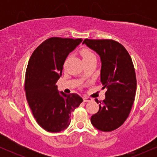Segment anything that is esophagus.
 Instances as JSON below:
<instances>
[{
    "instance_id": "1",
    "label": "esophagus",
    "mask_w": 157,
    "mask_h": 157,
    "mask_svg": "<svg viewBox=\"0 0 157 157\" xmlns=\"http://www.w3.org/2000/svg\"><path fill=\"white\" fill-rule=\"evenodd\" d=\"M82 99H83L84 102H89V101H91V100H92V99L90 98V97H86V96H84L83 97H82Z\"/></svg>"
}]
</instances>
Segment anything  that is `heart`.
<instances>
[{"instance_id":"obj_1","label":"heart","mask_w":157,"mask_h":157,"mask_svg":"<svg viewBox=\"0 0 157 157\" xmlns=\"http://www.w3.org/2000/svg\"><path fill=\"white\" fill-rule=\"evenodd\" d=\"M80 55L82 56L83 61L96 59V56H95L94 53L89 48H83V49L81 50Z\"/></svg>"}]
</instances>
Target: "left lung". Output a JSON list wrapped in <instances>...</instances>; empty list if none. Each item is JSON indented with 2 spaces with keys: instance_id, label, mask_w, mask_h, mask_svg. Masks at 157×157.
<instances>
[{
  "instance_id": "8db88e82",
  "label": "left lung",
  "mask_w": 157,
  "mask_h": 157,
  "mask_svg": "<svg viewBox=\"0 0 157 157\" xmlns=\"http://www.w3.org/2000/svg\"><path fill=\"white\" fill-rule=\"evenodd\" d=\"M100 56V82L106 89L99 111L91 116L92 125L101 131H112L120 127L131 112L134 102L136 78L134 66L125 48L113 40L85 39L83 43Z\"/></svg>"
}]
</instances>
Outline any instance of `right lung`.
<instances>
[{"label":"right lung","instance_id":"obj_1","mask_svg":"<svg viewBox=\"0 0 157 157\" xmlns=\"http://www.w3.org/2000/svg\"><path fill=\"white\" fill-rule=\"evenodd\" d=\"M82 39L50 37L36 48L27 65L24 90L38 125L48 132H60L69 125L71 113L82 102L77 94L57 91L66 57Z\"/></svg>","mask_w":157,"mask_h":157}]
</instances>
